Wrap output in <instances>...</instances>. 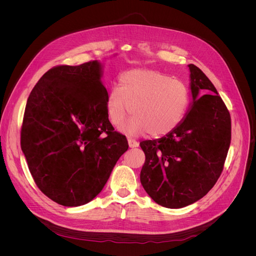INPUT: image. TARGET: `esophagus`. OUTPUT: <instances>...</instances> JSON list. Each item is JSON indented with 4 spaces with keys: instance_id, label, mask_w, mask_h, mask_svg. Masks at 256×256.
I'll return each instance as SVG.
<instances>
[{
    "instance_id": "obj_1",
    "label": "esophagus",
    "mask_w": 256,
    "mask_h": 256,
    "mask_svg": "<svg viewBox=\"0 0 256 256\" xmlns=\"http://www.w3.org/2000/svg\"><path fill=\"white\" fill-rule=\"evenodd\" d=\"M128 144L130 148H134V147H138V142L136 141L134 138H128Z\"/></svg>"
}]
</instances>
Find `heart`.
<instances>
[{"mask_svg": "<svg viewBox=\"0 0 256 256\" xmlns=\"http://www.w3.org/2000/svg\"><path fill=\"white\" fill-rule=\"evenodd\" d=\"M190 92L180 80L152 69H134L120 76L106 96V115L116 128L134 115L122 131L129 136L150 132L164 136L176 129L187 113Z\"/></svg>", "mask_w": 256, "mask_h": 256, "instance_id": "1", "label": "heart"}]
</instances>
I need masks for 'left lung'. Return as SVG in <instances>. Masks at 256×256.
Instances as JSON below:
<instances>
[{
  "mask_svg": "<svg viewBox=\"0 0 256 256\" xmlns=\"http://www.w3.org/2000/svg\"><path fill=\"white\" fill-rule=\"evenodd\" d=\"M188 66L190 110L172 132L140 143L145 154L141 184L154 202L166 208L188 206L206 196L223 171L230 144L226 106L205 74L196 65Z\"/></svg>",
  "mask_w": 256,
  "mask_h": 256,
  "instance_id": "1",
  "label": "left lung"
}]
</instances>
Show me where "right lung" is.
Returning a JSON list of instances; mask_svg holds the SVG:
<instances>
[{
    "mask_svg": "<svg viewBox=\"0 0 256 256\" xmlns=\"http://www.w3.org/2000/svg\"><path fill=\"white\" fill-rule=\"evenodd\" d=\"M102 76L98 60L56 66L28 98L21 150L37 187L60 205L90 202L128 150L108 118Z\"/></svg>",
    "mask_w": 256,
    "mask_h": 256,
    "instance_id": "1",
    "label": "right lung"
}]
</instances>
